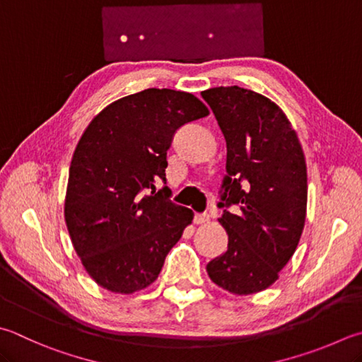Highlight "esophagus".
Instances as JSON below:
<instances>
[{
	"label": "esophagus",
	"mask_w": 362,
	"mask_h": 362,
	"mask_svg": "<svg viewBox=\"0 0 362 362\" xmlns=\"http://www.w3.org/2000/svg\"><path fill=\"white\" fill-rule=\"evenodd\" d=\"M209 222V216L208 214H195L194 216V223L200 225V223H206Z\"/></svg>",
	"instance_id": "obj_1"
}]
</instances>
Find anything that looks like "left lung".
Segmentation results:
<instances>
[{
	"label": "left lung",
	"instance_id": "8db88e82",
	"mask_svg": "<svg viewBox=\"0 0 362 362\" xmlns=\"http://www.w3.org/2000/svg\"><path fill=\"white\" fill-rule=\"evenodd\" d=\"M227 141L221 186L225 254L206 264L216 285L235 295L268 288L295 254L308 206V168L290 121L274 102L240 86L202 93ZM236 204L240 211L230 214Z\"/></svg>",
	"mask_w": 362,
	"mask_h": 362
}]
</instances>
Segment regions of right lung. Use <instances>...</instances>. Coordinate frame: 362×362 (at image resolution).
<instances>
[{
    "label": "right lung",
    "instance_id": "1",
    "mask_svg": "<svg viewBox=\"0 0 362 362\" xmlns=\"http://www.w3.org/2000/svg\"><path fill=\"white\" fill-rule=\"evenodd\" d=\"M209 112L194 94L148 88L105 107L81 135L69 168L67 230L85 269L121 295L158 279L194 213L170 200L173 135Z\"/></svg>",
    "mask_w": 362,
    "mask_h": 362
}]
</instances>
